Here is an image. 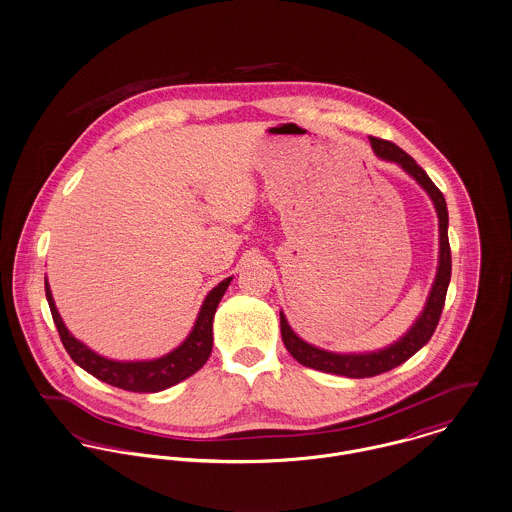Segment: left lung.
I'll return each instance as SVG.
<instances>
[{
	"instance_id": "8db88e82",
	"label": "left lung",
	"mask_w": 512,
	"mask_h": 512,
	"mask_svg": "<svg viewBox=\"0 0 512 512\" xmlns=\"http://www.w3.org/2000/svg\"><path fill=\"white\" fill-rule=\"evenodd\" d=\"M371 147L377 157L385 161H393L400 165L404 171L408 172L432 198L436 212H438V222H440V265L438 273L432 284L430 296L426 300V306L414 326L393 345L373 351V353H332L326 349H320L316 345H310L304 340H300L292 328L288 326L283 312H281V334H283L284 347L288 353L304 367L318 369L324 373H334V375H343L349 379H365V377H375L381 373H387L391 369L410 359L420 347H424L432 334L436 332V326L440 322L444 302H446V292L448 284L452 279V251H450V239H448V206L444 194L438 190V186L430 180V176L424 172L422 167L416 165V161L406 155L400 147L391 141L379 139V137H369Z\"/></svg>"
}]
</instances>
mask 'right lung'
I'll return each instance as SVG.
<instances>
[{"mask_svg":"<svg viewBox=\"0 0 512 512\" xmlns=\"http://www.w3.org/2000/svg\"><path fill=\"white\" fill-rule=\"evenodd\" d=\"M229 283H231V277L208 292L188 338L176 349H172L171 353L151 361H114L98 355L96 351L86 347L82 341L76 340L66 330L55 306L47 279H45V294L51 306V314H53L60 341L76 365H80L84 371H88L96 379L108 385H114L117 389L131 391V393H159L188 379L198 369H202L204 363L208 361L212 353V343H214V336H212L214 314L224 292L228 290Z\"/></svg>","mask_w":512,"mask_h":512,"instance_id":"right-lung-1","label":"right lung"}]
</instances>
